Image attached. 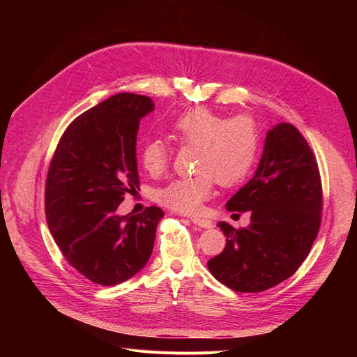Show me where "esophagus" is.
Returning <instances> with one entry per match:
<instances>
[{"mask_svg": "<svg viewBox=\"0 0 357 357\" xmlns=\"http://www.w3.org/2000/svg\"><path fill=\"white\" fill-rule=\"evenodd\" d=\"M192 223H195L197 226H201V228H213V222L210 219H204V218H198V215H193V218H190Z\"/></svg>", "mask_w": 357, "mask_h": 357, "instance_id": "esophagus-1", "label": "esophagus"}]
</instances>
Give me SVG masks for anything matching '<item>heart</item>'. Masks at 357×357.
<instances>
[{
  "label": "heart",
  "instance_id": "obj_1",
  "mask_svg": "<svg viewBox=\"0 0 357 357\" xmlns=\"http://www.w3.org/2000/svg\"><path fill=\"white\" fill-rule=\"evenodd\" d=\"M171 131L181 146H198L195 176L171 180L162 186L158 201L180 213H197L214 192L215 181L225 188L244 183L253 172L259 156V128L252 116L223 114L204 107L176 117ZM171 149L165 139L150 138L139 147V162L152 176L169 164Z\"/></svg>",
  "mask_w": 357,
  "mask_h": 357
}]
</instances>
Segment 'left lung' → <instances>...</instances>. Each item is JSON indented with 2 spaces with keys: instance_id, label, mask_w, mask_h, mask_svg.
Listing matches in <instances>:
<instances>
[{
  "instance_id": "obj_1",
  "label": "left lung",
  "mask_w": 357,
  "mask_h": 357,
  "mask_svg": "<svg viewBox=\"0 0 357 357\" xmlns=\"http://www.w3.org/2000/svg\"><path fill=\"white\" fill-rule=\"evenodd\" d=\"M226 208L250 210L252 215L247 228L218 223L226 245L207 266L220 283L256 294L298 271L317 238L323 190L316 156L294 125L280 123L268 131L255 177Z\"/></svg>"
}]
</instances>
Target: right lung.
<instances>
[{
	"instance_id": "1",
	"label": "right lung",
	"mask_w": 357,
	"mask_h": 357,
	"mask_svg": "<svg viewBox=\"0 0 357 357\" xmlns=\"http://www.w3.org/2000/svg\"><path fill=\"white\" fill-rule=\"evenodd\" d=\"M152 110L149 96L117 93L75 117L50 160L45 195L50 234L68 264L96 284L131 278L153 250L164 211L114 213L139 186L137 131Z\"/></svg>"
}]
</instances>
